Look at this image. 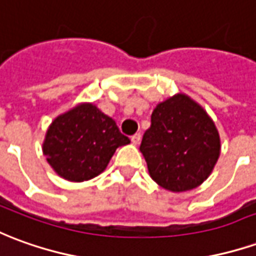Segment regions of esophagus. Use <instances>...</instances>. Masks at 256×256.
Returning a JSON list of instances; mask_svg holds the SVG:
<instances>
[{"label": "esophagus", "instance_id": "esophagus-1", "mask_svg": "<svg viewBox=\"0 0 256 256\" xmlns=\"http://www.w3.org/2000/svg\"><path fill=\"white\" fill-rule=\"evenodd\" d=\"M140 141H141V134L140 133H136L134 136H132V142H133L134 146L140 144Z\"/></svg>", "mask_w": 256, "mask_h": 256}]
</instances>
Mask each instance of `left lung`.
Masks as SVG:
<instances>
[{
  "label": "left lung",
  "mask_w": 256,
  "mask_h": 256,
  "mask_svg": "<svg viewBox=\"0 0 256 256\" xmlns=\"http://www.w3.org/2000/svg\"><path fill=\"white\" fill-rule=\"evenodd\" d=\"M140 151L155 183L183 192L201 186L212 173L220 155V136L206 110L178 92L155 106Z\"/></svg>",
  "instance_id": "left-lung-1"
}]
</instances>
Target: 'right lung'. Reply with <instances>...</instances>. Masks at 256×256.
Wrapping results in <instances>:
<instances>
[{"label":"right lung","instance_id":"obj_1","mask_svg":"<svg viewBox=\"0 0 256 256\" xmlns=\"http://www.w3.org/2000/svg\"><path fill=\"white\" fill-rule=\"evenodd\" d=\"M128 142L112 118L94 104L80 102L54 119L42 154L58 176L80 183L102 173L116 148Z\"/></svg>","mask_w":256,"mask_h":256}]
</instances>
